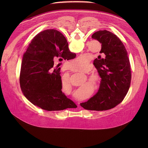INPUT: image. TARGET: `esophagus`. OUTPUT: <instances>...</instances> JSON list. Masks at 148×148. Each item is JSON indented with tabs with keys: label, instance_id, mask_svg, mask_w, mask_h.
<instances>
[{
	"label": "esophagus",
	"instance_id": "34e87169",
	"mask_svg": "<svg viewBox=\"0 0 148 148\" xmlns=\"http://www.w3.org/2000/svg\"><path fill=\"white\" fill-rule=\"evenodd\" d=\"M78 106H79V103H78Z\"/></svg>",
	"mask_w": 148,
	"mask_h": 148
}]
</instances>
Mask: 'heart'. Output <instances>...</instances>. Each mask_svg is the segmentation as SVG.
<instances>
[{
  "label": "heart",
  "instance_id": "heart-1",
  "mask_svg": "<svg viewBox=\"0 0 148 148\" xmlns=\"http://www.w3.org/2000/svg\"><path fill=\"white\" fill-rule=\"evenodd\" d=\"M70 65L72 67H74L78 65L83 66L79 68L78 69H75L74 70V71L75 73H80L83 74H89L91 71V66L89 63H86L85 60L82 58H79L78 59H76L70 61ZM88 80L89 83L93 85L96 88H98L100 86L101 83V80L100 77L97 75H90L88 77ZM62 89L66 88L68 89L70 87V84L69 82L66 80H62ZM74 97L79 99H83L87 97V95L86 94V92L84 90L83 88H81L78 91H75L74 92Z\"/></svg>",
  "mask_w": 148,
  "mask_h": 148
}]
</instances>
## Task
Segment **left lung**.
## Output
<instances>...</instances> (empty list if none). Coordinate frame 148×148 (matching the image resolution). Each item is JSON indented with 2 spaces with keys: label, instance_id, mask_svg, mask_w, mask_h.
<instances>
[{
  "label": "left lung",
  "instance_id": "obj_1",
  "mask_svg": "<svg viewBox=\"0 0 148 148\" xmlns=\"http://www.w3.org/2000/svg\"><path fill=\"white\" fill-rule=\"evenodd\" d=\"M92 38L101 44L99 53L104 58L99 56L94 61L101 83L97 94L80 106L89 110H107L120 104L127 94L131 79L130 63L125 47L114 34L99 30Z\"/></svg>",
  "mask_w": 148,
  "mask_h": 148
}]
</instances>
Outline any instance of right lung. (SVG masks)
<instances>
[{
	"label": "right lung",
	"instance_id": "add662e5",
	"mask_svg": "<svg viewBox=\"0 0 148 148\" xmlns=\"http://www.w3.org/2000/svg\"><path fill=\"white\" fill-rule=\"evenodd\" d=\"M65 36L55 29L37 34L23 54L20 75L23 94L34 105L47 111H58L77 106L62 93L60 68L53 67L56 58L71 59Z\"/></svg>",
	"mask_w": 148,
	"mask_h": 148
}]
</instances>
